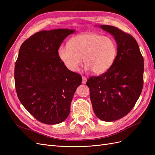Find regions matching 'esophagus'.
<instances>
[{
    "label": "esophagus",
    "instance_id": "34e87169",
    "mask_svg": "<svg viewBox=\"0 0 155 155\" xmlns=\"http://www.w3.org/2000/svg\"><path fill=\"white\" fill-rule=\"evenodd\" d=\"M87 81V78L86 77H85V76H83V78H82V83H83V84H85Z\"/></svg>",
    "mask_w": 155,
    "mask_h": 155
}]
</instances>
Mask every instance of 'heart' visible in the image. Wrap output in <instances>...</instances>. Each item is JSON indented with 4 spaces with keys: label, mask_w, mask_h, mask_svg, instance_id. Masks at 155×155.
I'll return each instance as SVG.
<instances>
[{
    "label": "heart",
    "mask_w": 155,
    "mask_h": 155,
    "mask_svg": "<svg viewBox=\"0 0 155 155\" xmlns=\"http://www.w3.org/2000/svg\"><path fill=\"white\" fill-rule=\"evenodd\" d=\"M115 41L96 33H84L72 37L68 46L61 45L58 55L68 70L76 72L82 63L87 70L95 74L105 72L114 63L117 55Z\"/></svg>",
    "instance_id": "b5f03b06"
}]
</instances>
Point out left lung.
<instances>
[{
  "mask_svg": "<svg viewBox=\"0 0 155 155\" xmlns=\"http://www.w3.org/2000/svg\"><path fill=\"white\" fill-rule=\"evenodd\" d=\"M100 27L114 36L118 52L110 68L100 76L90 77L87 85L96 116L112 121L127 114L141 94L143 58L132 35L112 26Z\"/></svg>",
  "mask_w": 155,
  "mask_h": 155,
  "instance_id": "1",
  "label": "left lung"
}]
</instances>
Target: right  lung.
<instances>
[{"label":"right lung","instance_id":"obj_1","mask_svg":"<svg viewBox=\"0 0 155 155\" xmlns=\"http://www.w3.org/2000/svg\"><path fill=\"white\" fill-rule=\"evenodd\" d=\"M75 31L69 29L35 33L21 46L15 66L18 100L41 123H61L70 114V104L80 74L69 70L58 55L63 40Z\"/></svg>","mask_w":155,"mask_h":155}]
</instances>
